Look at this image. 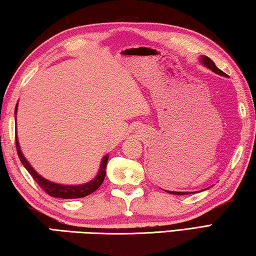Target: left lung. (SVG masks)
I'll list each match as a JSON object with an SVG mask.
<instances>
[{
	"label": "left lung",
	"mask_w": 256,
	"mask_h": 256,
	"mask_svg": "<svg viewBox=\"0 0 256 256\" xmlns=\"http://www.w3.org/2000/svg\"><path fill=\"white\" fill-rule=\"evenodd\" d=\"M200 62L202 63V66H204L206 68H210L211 71H214V73H216V74H220V76H226V73L222 72V70H219V68L216 66V64L214 63V60H211L209 58H208V56L202 55L201 58H200ZM212 186H214V185H211V186H209V188H206L202 190H209V188H212ZM166 192L170 193V194H175V196H188V194L196 193V192H172V190H166ZM198 192H201V190H198Z\"/></svg>",
	"instance_id": "1"
}]
</instances>
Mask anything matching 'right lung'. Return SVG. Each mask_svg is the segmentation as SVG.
<instances>
[{
    "mask_svg": "<svg viewBox=\"0 0 256 256\" xmlns=\"http://www.w3.org/2000/svg\"><path fill=\"white\" fill-rule=\"evenodd\" d=\"M16 112H18V104L16 105L14 110V115L16 120ZM16 151H18V156L21 164H24L26 170L29 172V174L32 176L34 182L40 186V188L45 190V192L48 194V196L53 198H84L89 194L94 193L99 186L102 184L104 180H105L106 175V166H107V160H108V154L105 156L102 159V162L99 164V170L98 174L94 176V178L92 180L86 182L84 184H79V185H64V184H58L54 183V182H50L48 180L44 178V177L40 176L38 172L34 170L32 164L28 162V160L22 154V151L20 149V144L18 141V136L16 134Z\"/></svg>",
    "mask_w": 256,
    "mask_h": 256,
    "instance_id": "right-lung-1",
    "label": "right lung"
}]
</instances>
